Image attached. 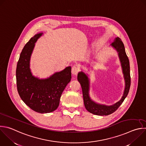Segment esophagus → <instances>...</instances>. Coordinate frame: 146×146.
Returning a JSON list of instances; mask_svg holds the SVG:
<instances>
[{
  "label": "esophagus",
  "instance_id": "1",
  "mask_svg": "<svg viewBox=\"0 0 146 146\" xmlns=\"http://www.w3.org/2000/svg\"><path fill=\"white\" fill-rule=\"evenodd\" d=\"M79 72L78 69L76 66H73L72 68V73L73 75H77Z\"/></svg>",
  "mask_w": 146,
  "mask_h": 146
}]
</instances>
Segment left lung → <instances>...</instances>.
Wrapping results in <instances>:
<instances>
[{"instance_id":"8db88e82","label":"left lung","mask_w":146,"mask_h":146,"mask_svg":"<svg viewBox=\"0 0 146 146\" xmlns=\"http://www.w3.org/2000/svg\"><path fill=\"white\" fill-rule=\"evenodd\" d=\"M111 45L116 48V50L119 53L125 82L124 94L119 102L111 106L100 105L93 102L91 100L89 96V80L88 77L82 72L78 73L77 76V80L80 82L82 88L85 107L88 112L96 115L106 116L115 112L125 99L129 92L131 85L129 61L125 51L124 45L121 39L119 37L115 39V40L112 42Z\"/></svg>"}]
</instances>
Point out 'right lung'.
<instances>
[{
	"mask_svg": "<svg viewBox=\"0 0 146 146\" xmlns=\"http://www.w3.org/2000/svg\"><path fill=\"white\" fill-rule=\"evenodd\" d=\"M42 34H36L24 46L18 61L16 77L21 99L33 111L44 113L53 112L58 108L61 94L72 77L70 66L44 80L32 76L29 65L30 56L34 43Z\"/></svg>",
	"mask_w": 146,
	"mask_h": 146,
	"instance_id": "add662e5",
	"label": "right lung"
}]
</instances>
